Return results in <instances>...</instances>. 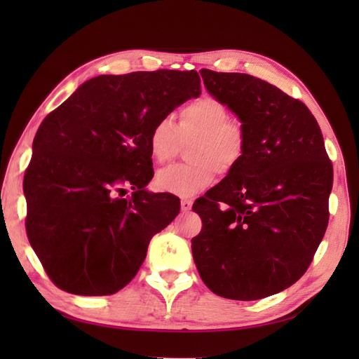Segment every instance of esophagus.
Returning <instances> with one entry per match:
<instances>
[{
    "label": "esophagus",
    "instance_id": "obj_1",
    "mask_svg": "<svg viewBox=\"0 0 359 359\" xmlns=\"http://www.w3.org/2000/svg\"><path fill=\"white\" fill-rule=\"evenodd\" d=\"M191 206H193V201H191V199H189V198H182V199H181V210H182L184 212L190 211Z\"/></svg>",
    "mask_w": 359,
    "mask_h": 359
}]
</instances>
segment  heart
I'll return each instance as SVG.
<instances>
[{
	"label": "heart",
	"mask_w": 359,
	"mask_h": 359,
	"mask_svg": "<svg viewBox=\"0 0 359 359\" xmlns=\"http://www.w3.org/2000/svg\"><path fill=\"white\" fill-rule=\"evenodd\" d=\"M189 165H178L157 172L154 184L163 193L191 196L210 187L215 172L226 175L241 161L247 135L244 126L231 118L227 106L212 95L191 100L180 112L178 126L163 116L149 133V153L157 163H166L189 144Z\"/></svg>",
	"instance_id": "b5f03b06"
}]
</instances>
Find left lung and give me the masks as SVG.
<instances>
[{
    "mask_svg": "<svg viewBox=\"0 0 359 359\" xmlns=\"http://www.w3.org/2000/svg\"><path fill=\"white\" fill-rule=\"evenodd\" d=\"M208 93L245 128L241 161L193 205L199 276L215 295L255 301L298 281L328 226L332 165L302 102L245 73L202 69Z\"/></svg>",
    "mask_w": 359,
    "mask_h": 359,
    "instance_id": "left-lung-1",
    "label": "left lung"
}]
</instances>
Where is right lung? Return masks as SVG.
<instances>
[{
  "label": "right lung",
  "instance_id": "obj_1",
  "mask_svg": "<svg viewBox=\"0 0 359 359\" xmlns=\"http://www.w3.org/2000/svg\"><path fill=\"white\" fill-rule=\"evenodd\" d=\"M199 94L194 70L102 74L43 119L24 177L25 227L60 289L112 295L137 274L151 238L180 212L177 196L145 189L149 133ZM126 187L135 191L124 200Z\"/></svg>",
  "mask_w": 359,
  "mask_h": 359
}]
</instances>
